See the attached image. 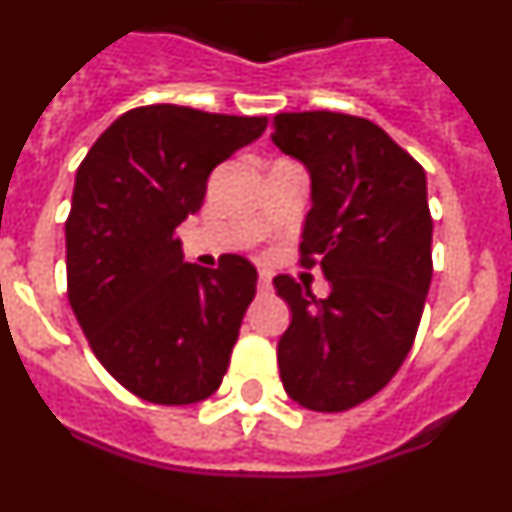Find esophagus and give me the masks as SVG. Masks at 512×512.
<instances>
[{"label":"esophagus","mask_w":512,"mask_h":512,"mask_svg":"<svg viewBox=\"0 0 512 512\" xmlns=\"http://www.w3.org/2000/svg\"><path fill=\"white\" fill-rule=\"evenodd\" d=\"M273 291V281H270L268 270H260V276H257V294L265 296Z\"/></svg>","instance_id":"34e87169"}]
</instances>
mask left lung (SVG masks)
Segmentation results:
<instances>
[{
  "label": "left lung",
  "instance_id": "8db88e82",
  "mask_svg": "<svg viewBox=\"0 0 512 512\" xmlns=\"http://www.w3.org/2000/svg\"><path fill=\"white\" fill-rule=\"evenodd\" d=\"M270 137L307 166L299 252L330 283L317 299L291 276L273 278L291 309L281 382L304 409L346 411L388 385L416 338L432 281L427 174L382 127L351 114H278Z\"/></svg>",
  "mask_w": 512,
  "mask_h": 512
}]
</instances>
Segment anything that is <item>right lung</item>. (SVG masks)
Instances as JSON below:
<instances>
[{"label": "right lung", "instance_id": "1", "mask_svg": "<svg viewBox=\"0 0 512 512\" xmlns=\"http://www.w3.org/2000/svg\"><path fill=\"white\" fill-rule=\"evenodd\" d=\"M265 117L140 106L98 137L75 176L67 296L90 349L143 401H205L229 369L257 270L184 263L176 226L203 205L210 171L265 132Z\"/></svg>", "mask_w": 512, "mask_h": 512}]
</instances>
